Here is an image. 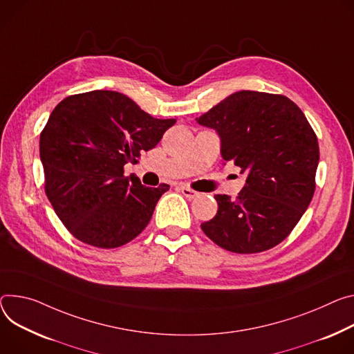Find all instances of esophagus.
I'll return each instance as SVG.
<instances>
[{
	"label": "esophagus",
	"mask_w": 354,
	"mask_h": 354,
	"mask_svg": "<svg viewBox=\"0 0 354 354\" xmlns=\"http://www.w3.org/2000/svg\"><path fill=\"white\" fill-rule=\"evenodd\" d=\"M180 192L183 194V196H186V198H189V199H195L196 196H199V194H198L196 190L190 189V187H187V186H180Z\"/></svg>",
	"instance_id": "34e87169"
}]
</instances>
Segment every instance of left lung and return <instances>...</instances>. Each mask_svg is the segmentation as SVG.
Listing matches in <instances>:
<instances>
[{
  "label": "left lung",
  "mask_w": 354,
  "mask_h": 354,
  "mask_svg": "<svg viewBox=\"0 0 354 354\" xmlns=\"http://www.w3.org/2000/svg\"><path fill=\"white\" fill-rule=\"evenodd\" d=\"M221 140V156L247 175L236 201L201 224L221 248L254 254L285 240L315 194L319 144L302 110L282 94L241 90L196 118Z\"/></svg>",
  "instance_id": "left-lung-1"
}]
</instances>
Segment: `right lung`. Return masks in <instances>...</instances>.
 <instances>
[{
	"instance_id": "obj_1",
	"label": "right lung",
	"mask_w": 354,
	"mask_h": 354,
	"mask_svg": "<svg viewBox=\"0 0 354 354\" xmlns=\"http://www.w3.org/2000/svg\"><path fill=\"white\" fill-rule=\"evenodd\" d=\"M175 122L110 90L73 94L53 109L39 140L45 194L73 237L117 248L147 227L169 185L147 187L124 176V165L137 162Z\"/></svg>"
}]
</instances>
